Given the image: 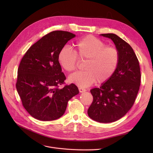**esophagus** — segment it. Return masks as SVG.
Returning <instances> with one entry per match:
<instances>
[{
  "mask_svg": "<svg viewBox=\"0 0 153 153\" xmlns=\"http://www.w3.org/2000/svg\"><path fill=\"white\" fill-rule=\"evenodd\" d=\"M79 92H81V93H82V92H85V91H86V89H83V88H82V87H79Z\"/></svg>",
  "mask_w": 153,
  "mask_h": 153,
  "instance_id": "1",
  "label": "esophagus"
}]
</instances>
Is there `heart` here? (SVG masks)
Segmentation results:
<instances>
[{"instance_id": "obj_1", "label": "heart", "mask_w": 153, "mask_h": 153, "mask_svg": "<svg viewBox=\"0 0 153 153\" xmlns=\"http://www.w3.org/2000/svg\"><path fill=\"white\" fill-rule=\"evenodd\" d=\"M78 59L86 60L85 71L71 74L69 81L78 86L87 87L96 81L105 83L113 76L118 66L120 54L117 48L106 46L102 40L89 35L79 40L74 51L64 46L58 56L60 65L67 72L76 69Z\"/></svg>"}]
</instances>
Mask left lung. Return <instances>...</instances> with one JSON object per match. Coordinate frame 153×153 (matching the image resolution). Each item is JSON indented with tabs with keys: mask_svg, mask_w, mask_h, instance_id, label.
I'll list each match as a JSON object with an SVG mask.
<instances>
[{
	"mask_svg": "<svg viewBox=\"0 0 153 153\" xmlns=\"http://www.w3.org/2000/svg\"><path fill=\"white\" fill-rule=\"evenodd\" d=\"M101 35L114 42L120 61L113 76L99 88L91 90L93 101L87 114L96 122L110 123L123 117L132 107L140 89L141 72L138 59L129 44L114 33Z\"/></svg>",
	"mask_w": 153,
	"mask_h": 153,
	"instance_id": "left-lung-1",
	"label": "left lung"
}]
</instances>
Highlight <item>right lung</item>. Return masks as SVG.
<instances>
[{
	"instance_id": "obj_1",
	"label": "right lung",
	"mask_w": 153,
	"mask_h": 153,
	"mask_svg": "<svg viewBox=\"0 0 153 153\" xmlns=\"http://www.w3.org/2000/svg\"><path fill=\"white\" fill-rule=\"evenodd\" d=\"M75 36L66 31H51L32 45L20 61L16 88L23 107L37 120L52 121L60 118L68 101L79 92L74 84L59 88L66 78L58 53Z\"/></svg>"
}]
</instances>
